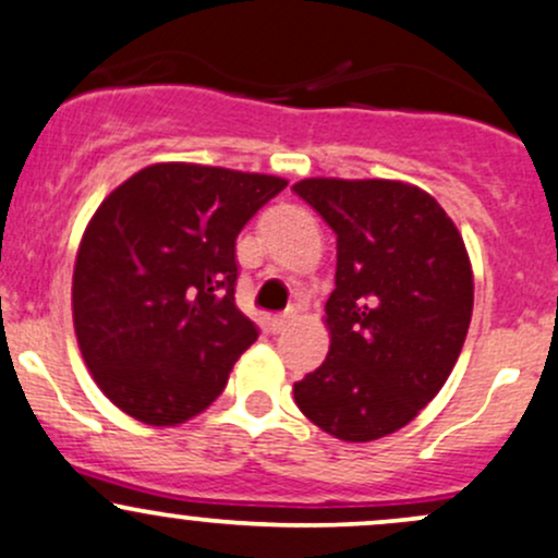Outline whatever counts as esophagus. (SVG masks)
<instances>
[{
  "instance_id": "esophagus-1",
  "label": "esophagus",
  "mask_w": 558,
  "mask_h": 558,
  "mask_svg": "<svg viewBox=\"0 0 558 558\" xmlns=\"http://www.w3.org/2000/svg\"><path fill=\"white\" fill-rule=\"evenodd\" d=\"M291 320H293V315H289V312H283V315H272L269 317V330H272V333H280V330H286L291 326Z\"/></svg>"
}]
</instances>
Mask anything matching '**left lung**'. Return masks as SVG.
<instances>
[{
  "label": "left lung",
  "instance_id": "8db88e82",
  "mask_svg": "<svg viewBox=\"0 0 558 558\" xmlns=\"http://www.w3.org/2000/svg\"><path fill=\"white\" fill-rule=\"evenodd\" d=\"M336 232L330 352L293 384L299 410L344 442L387 437L448 381L466 341L474 278L442 206L408 182L302 180Z\"/></svg>",
  "mask_w": 558,
  "mask_h": 558
}]
</instances>
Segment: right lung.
Wrapping results in <instances>:
<instances>
[{"mask_svg":"<svg viewBox=\"0 0 558 558\" xmlns=\"http://www.w3.org/2000/svg\"><path fill=\"white\" fill-rule=\"evenodd\" d=\"M286 180L153 163L95 211L73 267V326L102 395L150 426L222 395L259 328L235 307V238Z\"/></svg>","mask_w":558,"mask_h":558,"instance_id":"obj_1","label":"right lung"}]
</instances>
